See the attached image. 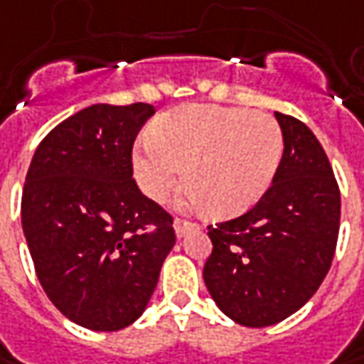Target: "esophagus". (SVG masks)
Segmentation results:
<instances>
[{"label":"esophagus","mask_w":364,"mask_h":364,"mask_svg":"<svg viewBox=\"0 0 364 364\" xmlns=\"http://www.w3.org/2000/svg\"><path fill=\"white\" fill-rule=\"evenodd\" d=\"M173 228H175V235H177V237H185L187 233L193 232L195 230L193 223H189V221H185V220H175Z\"/></svg>","instance_id":"34e87169"}]
</instances>
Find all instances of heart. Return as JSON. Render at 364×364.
Returning a JSON list of instances; mask_svg holds the SVG:
<instances>
[{
	"label": "heart",
	"mask_w": 364,
	"mask_h": 364,
	"mask_svg": "<svg viewBox=\"0 0 364 364\" xmlns=\"http://www.w3.org/2000/svg\"><path fill=\"white\" fill-rule=\"evenodd\" d=\"M132 151V175L149 199L165 201L183 179L187 199L215 218L256 205L276 177L284 149L274 117L245 108L189 105L151 122Z\"/></svg>",
	"instance_id": "obj_1"
}]
</instances>
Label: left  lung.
<instances>
[{"instance_id":"8db88e82","label":"left lung","mask_w":364,"mask_h":364,"mask_svg":"<svg viewBox=\"0 0 364 364\" xmlns=\"http://www.w3.org/2000/svg\"><path fill=\"white\" fill-rule=\"evenodd\" d=\"M274 114L284 153L272 187L244 215L207 225V290L225 316L250 328L282 322L314 296L341 225V191L322 144L304 122Z\"/></svg>"}]
</instances>
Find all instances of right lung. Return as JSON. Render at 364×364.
Masks as SVG:
<instances>
[{"instance_id":"add662e5","label":"right lung","mask_w":364,"mask_h":364,"mask_svg":"<svg viewBox=\"0 0 364 364\" xmlns=\"http://www.w3.org/2000/svg\"><path fill=\"white\" fill-rule=\"evenodd\" d=\"M155 108L92 105L33 153L21 228L52 304L72 322L120 331L144 312L175 245L173 218L132 179V143Z\"/></svg>"}]
</instances>
